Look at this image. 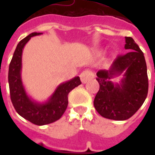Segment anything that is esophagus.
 Segmentation results:
<instances>
[{"label": "esophagus", "mask_w": 155, "mask_h": 155, "mask_svg": "<svg viewBox=\"0 0 155 155\" xmlns=\"http://www.w3.org/2000/svg\"><path fill=\"white\" fill-rule=\"evenodd\" d=\"M80 76V79H81V81H82L84 84H85V83H87L88 80L94 77V73L92 72L91 70L86 69V70L83 71Z\"/></svg>", "instance_id": "1"}]
</instances>
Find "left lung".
Instances as JSON below:
<instances>
[{
	"label": "left lung",
	"instance_id": "left-lung-1",
	"mask_svg": "<svg viewBox=\"0 0 155 155\" xmlns=\"http://www.w3.org/2000/svg\"><path fill=\"white\" fill-rule=\"evenodd\" d=\"M125 48L130 51L119 54L110 69L100 70L97 80L100 89L94 99V107L107 119L125 120L131 117L144 103L148 94V75L144 54L131 37H125ZM126 70L122 84L113 85L109 79Z\"/></svg>",
	"mask_w": 155,
	"mask_h": 155
}]
</instances>
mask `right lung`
I'll list each match as a JSON object with an SVG mask.
<instances>
[{
	"label": "right lung",
	"mask_w": 155,
	"mask_h": 155,
	"mask_svg": "<svg viewBox=\"0 0 155 155\" xmlns=\"http://www.w3.org/2000/svg\"><path fill=\"white\" fill-rule=\"evenodd\" d=\"M39 35L41 33H32L19 42L9 63L8 78L11 101L17 113L35 125H43L60 119L68 107L69 92L81 84V81L80 77H75L59 85L51 100L43 104L35 103L28 97L21 80V54L30 38Z\"/></svg>",
	"instance_id": "obj_1"
}]
</instances>
